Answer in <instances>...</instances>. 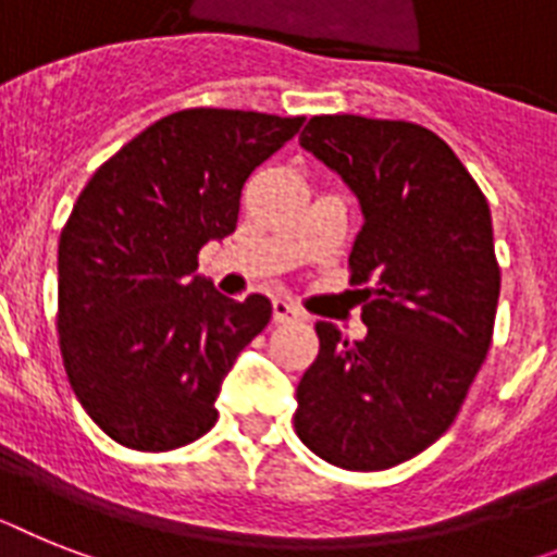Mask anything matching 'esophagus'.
I'll list each match as a JSON object with an SVG mask.
<instances>
[{"label": "esophagus", "instance_id": "esophagus-1", "mask_svg": "<svg viewBox=\"0 0 557 557\" xmlns=\"http://www.w3.org/2000/svg\"><path fill=\"white\" fill-rule=\"evenodd\" d=\"M271 320H274V322L302 320V311L297 306H292L288 300H274V302H271Z\"/></svg>", "mask_w": 557, "mask_h": 557}]
</instances>
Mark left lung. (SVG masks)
I'll return each mask as SVG.
<instances>
[{
	"label": "left lung",
	"mask_w": 557,
	"mask_h": 557,
	"mask_svg": "<svg viewBox=\"0 0 557 557\" xmlns=\"http://www.w3.org/2000/svg\"><path fill=\"white\" fill-rule=\"evenodd\" d=\"M300 144L366 214L348 269L368 334L350 343L317 322L294 430L331 465L387 470L456 422L484 366L502 292L493 218L465 163L419 124L314 115Z\"/></svg>",
	"instance_id": "left-lung-1"
}]
</instances>
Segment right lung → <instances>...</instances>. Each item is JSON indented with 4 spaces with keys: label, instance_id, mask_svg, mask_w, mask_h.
Instances as JSON below:
<instances>
[{
    "label": "right lung",
    "instance_id": "add662e5",
    "mask_svg": "<svg viewBox=\"0 0 557 557\" xmlns=\"http://www.w3.org/2000/svg\"><path fill=\"white\" fill-rule=\"evenodd\" d=\"M302 115L191 107L104 161L59 237L55 331L70 387L119 445L166 453L214 428L235 357L271 320L195 277L203 243L232 235L246 177Z\"/></svg>",
    "mask_w": 557,
    "mask_h": 557
}]
</instances>
